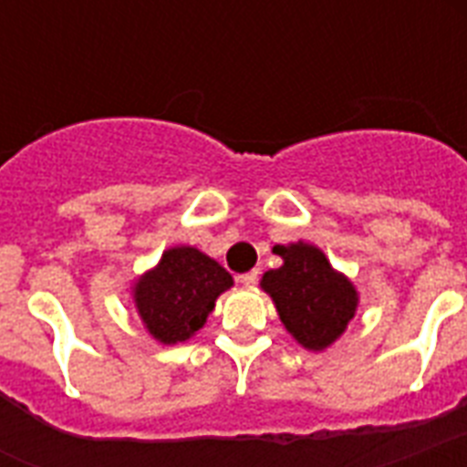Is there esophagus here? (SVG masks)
<instances>
[{"label":"esophagus","instance_id":"1","mask_svg":"<svg viewBox=\"0 0 467 467\" xmlns=\"http://www.w3.org/2000/svg\"><path fill=\"white\" fill-rule=\"evenodd\" d=\"M256 281H259V271H256V269L247 271V274H242V276H240V284L247 285V288H254Z\"/></svg>","mask_w":467,"mask_h":467}]
</instances>
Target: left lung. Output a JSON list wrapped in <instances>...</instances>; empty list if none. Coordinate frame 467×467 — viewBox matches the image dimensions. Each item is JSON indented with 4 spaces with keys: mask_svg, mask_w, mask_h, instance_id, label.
Instances as JSON below:
<instances>
[{
    "mask_svg": "<svg viewBox=\"0 0 467 467\" xmlns=\"http://www.w3.org/2000/svg\"><path fill=\"white\" fill-rule=\"evenodd\" d=\"M274 252L284 259V266L266 271L262 288L276 303L278 317L306 348L329 347L354 317L358 303L354 285L306 242L278 244Z\"/></svg>",
    "mask_w": 467,
    "mask_h": 467,
    "instance_id": "1",
    "label": "left lung"
}]
</instances>
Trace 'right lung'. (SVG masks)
I'll list each match as a JSON object with an SVG mask.
<instances>
[{
	"instance_id": "1",
	"label": "right lung",
	"mask_w": 467,
	"mask_h": 467,
	"mask_svg": "<svg viewBox=\"0 0 467 467\" xmlns=\"http://www.w3.org/2000/svg\"><path fill=\"white\" fill-rule=\"evenodd\" d=\"M230 285L233 276L211 256L193 247H174L138 281L135 306L155 339L176 344L203 327L218 296Z\"/></svg>"
}]
</instances>
